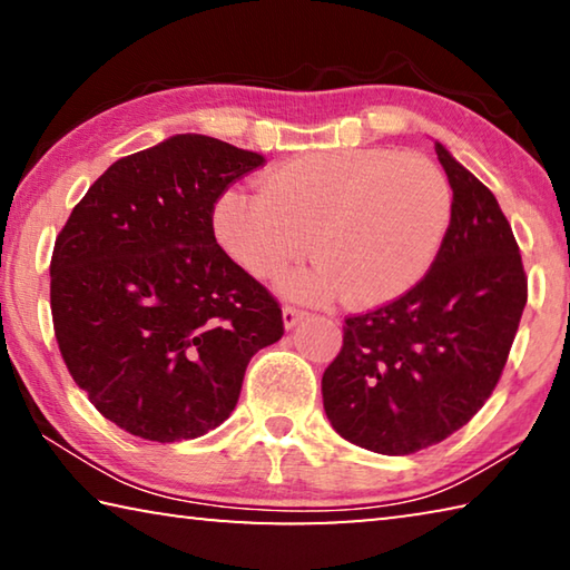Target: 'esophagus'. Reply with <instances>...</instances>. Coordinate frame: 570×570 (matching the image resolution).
<instances>
[{"label":"esophagus","instance_id":"34e87169","mask_svg":"<svg viewBox=\"0 0 570 570\" xmlns=\"http://www.w3.org/2000/svg\"><path fill=\"white\" fill-rule=\"evenodd\" d=\"M284 326H286V330H292V326H296L298 322H302L304 320V316H306V312H302V308H296V306H284Z\"/></svg>","mask_w":570,"mask_h":570}]
</instances>
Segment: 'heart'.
I'll return each instance as SVG.
<instances>
[{
	"mask_svg": "<svg viewBox=\"0 0 570 570\" xmlns=\"http://www.w3.org/2000/svg\"><path fill=\"white\" fill-rule=\"evenodd\" d=\"M452 218V193L432 163L387 148L304 153L274 168L258 193L226 190L214 236L230 262L284 292L326 304L382 306L417 286L435 264Z\"/></svg>",
	"mask_w": 570,
	"mask_h": 570,
	"instance_id": "obj_1",
	"label": "heart"
}]
</instances>
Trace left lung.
<instances>
[{
  "instance_id": "8db88e82",
  "label": "left lung",
  "mask_w": 570,
  "mask_h": 570,
  "mask_svg": "<svg viewBox=\"0 0 570 570\" xmlns=\"http://www.w3.org/2000/svg\"><path fill=\"white\" fill-rule=\"evenodd\" d=\"M452 218L435 264L400 298L344 320L322 397L344 440L380 455L438 445L493 394L528 302V276L498 200L435 142Z\"/></svg>"
}]
</instances>
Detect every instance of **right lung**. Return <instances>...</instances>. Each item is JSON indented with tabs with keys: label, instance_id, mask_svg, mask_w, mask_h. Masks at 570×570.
Listing matches in <instances>:
<instances>
[{
	"label": "right lung",
	"instance_id": "right-lung-1",
	"mask_svg": "<svg viewBox=\"0 0 570 570\" xmlns=\"http://www.w3.org/2000/svg\"><path fill=\"white\" fill-rule=\"evenodd\" d=\"M264 163L208 135H173L112 163L55 240L57 346L95 410L135 438L218 428L250 356L282 340V306L214 236L218 198Z\"/></svg>",
	"mask_w": 570,
	"mask_h": 570
}]
</instances>
